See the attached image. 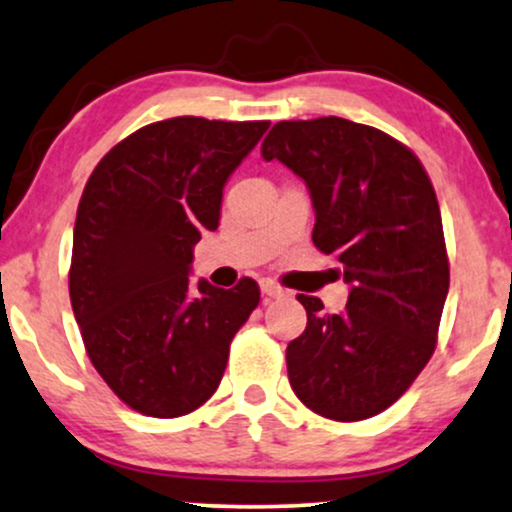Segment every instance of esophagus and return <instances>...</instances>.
I'll list each match as a JSON object with an SVG mask.
<instances>
[{"instance_id":"1","label":"esophagus","mask_w":512,"mask_h":512,"mask_svg":"<svg viewBox=\"0 0 512 512\" xmlns=\"http://www.w3.org/2000/svg\"><path fill=\"white\" fill-rule=\"evenodd\" d=\"M261 292H263V297H266V299H278V297H285V294H287L278 285V282H273V280H261Z\"/></svg>"}]
</instances>
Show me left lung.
Wrapping results in <instances>:
<instances>
[{"mask_svg": "<svg viewBox=\"0 0 512 512\" xmlns=\"http://www.w3.org/2000/svg\"><path fill=\"white\" fill-rule=\"evenodd\" d=\"M261 153L309 186L316 249L352 285L340 314L297 294L306 330L287 345L290 386L311 412L362 422L388 410L436 350L450 268L434 184L405 143L342 117L278 122Z\"/></svg>", "mask_w": 512, "mask_h": 512, "instance_id": "8db88e82", "label": "left lung"}]
</instances>
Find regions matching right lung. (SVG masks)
<instances>
[{
  "instance_id": "right-lung-1",
  "label": "right lung",
  "mask_w": 512,
  "mask_h": 512,
  "mask_svg": "<svg viewBox=\"0 0 512 512\" xmlns=\"http://www.w3.org/2000/svg\"><path fill=\"white\" fill-rule=\"evenodd\" d=\"M270 122L172 117L119 141L78 203L69 297L90 364L124 405L172 419L225 374L261 302L256 280L189 290L194 246L218 230L222 186Z\"/></svg>"
}]
</instances>
